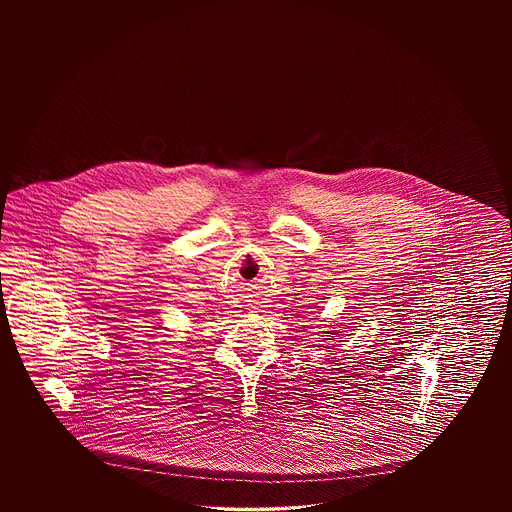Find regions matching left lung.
<instances>
[{"instance_id": "obj_1", "label": "left lung", "mask_w": 512, "mask_h": 512, "mask_svg": "<svg viewBox=\"0 0 512 512\" xmlns=\"http://www.w3.org/2000/svg\"><path fill=\"white\" fill-rule=\"evenodd\" d=\"M326 334H328V332H326Z\"/></svg>"}]
</instances>
